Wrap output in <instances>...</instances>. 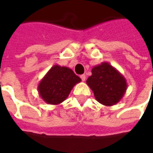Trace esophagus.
I'll use <instances>...</instances> for the list:
<instances>
[{"label": "esophagus", "instance_id": "obj_1", "mask_svg": "<svg viewBox=\"0 0 153 153\" xmlns=\"http://www.w3.org/2000/svg\"><path fill=\"white\" fill-rule=\"evenodd\" d=\"M80 78H81V79H82V81H85L86 80V76H85V74H82L81 76H80Z\"/></svg>", "mask_w": 153, "mask_h": 153}]
</instances>
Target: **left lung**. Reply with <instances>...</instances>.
I'll list each match as a JSON object with an SVG mask.
<instances>
[{
	"mask_svg": "<svg viewBox=\"0 0 153 153\" xmlns=\"http://www.w3.org/2000/svg\"><path fill=\"white\" fill-rule=\"evenodd\" d=\"M86 83L97 101L106 106L118 103L127 89L125 77L107 62L93 67L92 75L88 78Z\"/></svg>",
	"mask_w": 153,
	"mask_h": 153,
	"instance_id": "left-lung-1",
	"label": "left lung"
}]
</instances>
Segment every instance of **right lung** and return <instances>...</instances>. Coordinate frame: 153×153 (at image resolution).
<instances>
[{
	"label": "right lung",
	"mask_w": 153,
	"mask_h": 153,
	"mask_svg": "<svg viewBox=\"0 0 153 153\" xmlns=\"http://www.w3.org/2000/svg\"><path fill=\"white\" fill-rule=\"evenodd\" d=\"M81 82L70 68L55 65L38 83L39 96L45 102L59 105L69 97L74 86Z\"/></svg>",
	"instance_id": "right-lung-1"
}]
</instances>
